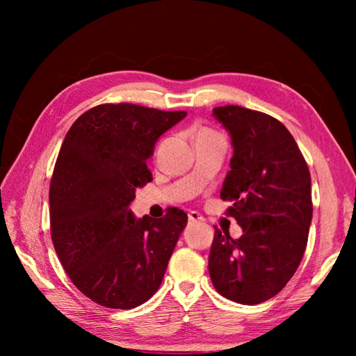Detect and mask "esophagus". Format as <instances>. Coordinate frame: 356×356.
Instances as JSON below:
<instances>
[{"instance_id":"esophagus-1","label":"esophagus","mask_w":356,"mask_h":356,"mask_svg":"<svg viewBox=\"0 0 356 356\" xmlns=\"http://www.w3.org/2000/svg\"><path fill=\"white\" fill-rule=\"evenodd\" d=\"M188 220H190V223H197L203 220V217L197 213V211H190V213H188Z\"/></svg>"}]
</instances>
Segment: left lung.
I'll use <instances>...</instances> for the list:
<instances>
[{
    "mask_svg": "<svg viewBox=\"0 0 356 356\" xmlns=\"http://www.w3.org/2000/svg\"><path fill=\"white\" fill-rule=\"evenodd\" d=\"M231 136V171L220 197L243 229L240 238L216 228L209 277L240 305H259L283 289L303 259L312 222L311 172L287 128L238 105L213 110Z\"/></svg>",
    "mask_w": 356,
    "mask_h": 356,
    "instance_id": "1",
    "label": "left lung"
}]
</instances>
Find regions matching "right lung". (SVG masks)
<instances>
[{"label":"right lung","mask_w":356,"mask_h":356,"mask_svg":"<svg viewBox=\"0 0 356 356\" xmlns=\"http://www.w3.org/2000/svg\"><path fill=\"white\" fill-rule=\"evenodd\" d=\"M186 111L102 104L65 134L50 182V231L73 284L95 303L133 309L162 283L188 216L136 218V190L153 180L147 161Z\"/></svg>","instance_id":"right-lung-1"}]
</instances>
